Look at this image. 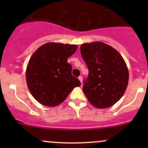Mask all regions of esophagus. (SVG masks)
I'll return each mask as SVG.
<instances>
[{"mask_svg":"<svg viewBox=\"0 0 148 148\" xmlns=\"http://www.w3.org/2000/svg\"><path fill=\"white\" fill-rule=\"evenodd\" d=\"M79 81H81V84H82V82H83V77L81 76H80L79 77Z\"/></svg>","mask_w":148,"mask_h":148,"instance_id":"1","label":"esophagus"}]
</instances>
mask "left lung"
<instances>
[{
    "instance_id": "obj_1",
    "label": "left lung",
    "mask_w": 148,
    "mask_h": 148,
    "mask_svg": "<svg viewBox=\"0 0 148 148\" xmlns=\"http://www.w3.org/2000/svg\"><path fill=\"white\" fill-rule=\"evenodd\" d=\"M81 53L89 71L83 91L88 101L99 108L116 103L126 90L129 72L123 57L103 42L84 44Z\"/></svg>"
}]
</instances>
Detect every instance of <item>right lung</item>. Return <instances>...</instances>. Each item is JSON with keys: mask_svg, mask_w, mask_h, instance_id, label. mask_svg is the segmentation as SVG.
<instances>
[{"mask_svg": "<svg viewBox=\"0 0 148 148\" xmlns=\"http://www.w3.org/2000/svg\"><path fill=\"white\" fill-rule=\"evenodd\" d=\"M77 49L76 45L47 43L30 58L26 69L28 89L37 101L47 106L62 103L81 82L72 74L67 58Z\"/></svg>", "mask_w": 148, "mask_h": 148, "instance_id": "right-lung-1", "label": "right lung"}]
</instances>
